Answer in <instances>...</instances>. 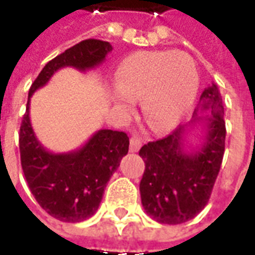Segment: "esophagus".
Returning <instances> with one entry per match:
<instances>
[{
	"mask_svg": "<svg viewBox=\"0 0 255 255\" xmlns=\"http://www.w3.org/2000/svg\"><path fill=\"white\" fill-rule=\"evenodd\" d=\"M140 146H142V140L138 136H132V138L129 139V151L136 153L140 149Z\"/></svg>",
	"mask_w": 255,
	"mask_h": 255,
	"instance_id": "34e87169",
	"label": "esophagus"
}]
</instances>
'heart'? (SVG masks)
Returning <instances> with one entry per match:
<instances>
[{
    "instance_id": "b5f03b06",
    "label": "heart",
    "mask_w": 255,
    "mask_h": 255,
    "mask_svg": "<svg viewBox=\"0 0 255 255\" xmlns=\"http://www.w3.org/2000/svg\"><path fill=\"white\" fill-rule=\"evenodd\" d=\"M112 102L123 115L140 98L144 120L155 132H166L182 120L195 100L198 73L183 52H136L124 58L115 72Z\"/></svg>"
}]
</instances>
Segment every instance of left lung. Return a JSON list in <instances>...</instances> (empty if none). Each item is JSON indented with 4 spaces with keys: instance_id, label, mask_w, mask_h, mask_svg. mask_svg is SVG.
Listing matches in <instances>:
<instances>
[{
    "instance_id": "left-lung-1",
    "label": "left lung",
    "mask_w": 255,
    "mask_h": 255,
    "mask_svg": "<svg viewBox=\"0 0 255 255\" xmlns=\"http://www.w3.org/2000/svg\"><path fill=\"white\" fill-rule=\"evenodd\" d=\"M199 113H208L198 117ZM203 124L202 143L184 144L186 127L149 142L139 150L144 173L139 184L146 213L161 224H182L194 219L208 203L225 149L223 100L214 83L203 90L190 126Z\"/></svg>"
}]
</instances>
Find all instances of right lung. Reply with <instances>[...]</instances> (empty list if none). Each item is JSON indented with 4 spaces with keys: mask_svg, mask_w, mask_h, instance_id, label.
Instances as JSON below:
<instances>
[{
    "mask_svg": "<svg viewBox=\"0 0 255 255\" xmlns=\"http://www.w3.org/2000/svg\"><path fill=\"white\" fill-rule=\"evenodd\" d=\"M109 42L86 39L69 47L43 67L31 84L19 133L20 160L24 177L36 202L54 219L80 223L97 212L111 176L128 153L127 133L100 129L72 151L53 153L38 140L30 120V100L58 69L73 67L89 71L104 63L112 52Z\"/></svg>",
    "mask_w": 255,
    "mask_h": 255,
    "instance_id": "add662e5",
    "label": "right lung"
}]
</instances>
